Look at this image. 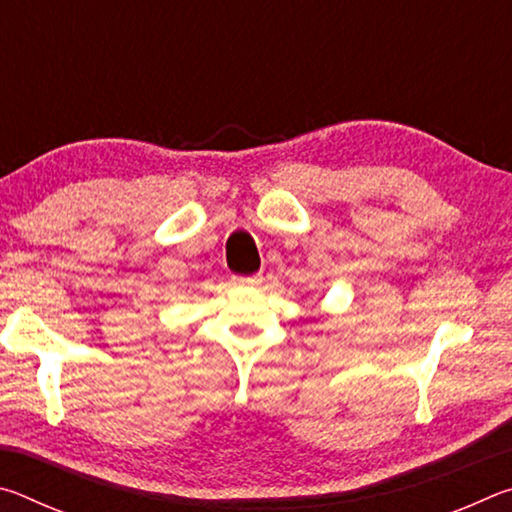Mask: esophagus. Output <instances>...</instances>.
<instances>
[{
    "instance_id": "34e87169",
    "label": "esophagus",
    "mask_w": 512,
    "mask_h": 512,
    "mask_svg": "<svg viewBox=\"0 0 512 512\" xmlns=\"http://www.w3.org/2000/svg\"><path fill=\"white\" fill-rule=\"evenodd\" d=\"M232 284H235V287H255V284H259V277H257V275H250V277H232Z\"/></svg>"
}]
</instances>
